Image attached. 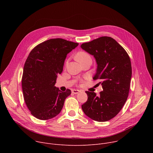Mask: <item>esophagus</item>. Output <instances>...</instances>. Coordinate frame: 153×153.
<instances>
[{
	"mask_svg": "<svg viewBox=\"0 0 153 153\" xmlns=\"http://www.w3.org/2000/svg\"><path fill=\"white\" fill-rule=\"evenodd\" d=\"M80 92V91L79 90H75V89H74V90H72V93H73V94H78V93H79Z\"/></svg>",
	"mask_w": 153,
	"mask_h": 153,
	"instance_id": "esophagus-1",
	"label": "esophagus"
}]
</instances>
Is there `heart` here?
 Masks as SVG:
<instances>
[{
  "mask_svg": "<svg viewBox=\"0 0 153 153\" xmlns=\"http://www.w3.org/2000/svg\"><path fill=\"white\" fill-rule=\"evenodd\" d=\"M88 57H90V55L85 51H79L76 55V59L79 62H81Z\"/></svg>",
  "mask_w": 153,
  "mask_h": 153,
  "instance_id": "b5f03b06",
  "label": "heart"
}]
</instances>
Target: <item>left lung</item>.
Instances as JSON below:
<instances>
[{
    "instance_id": "1",
    "label": "left lung",
    "mask_w": 153,
    "mask_h": 153,
    "mask_svg": "<svg viewBox=\"0 0 153 153\" xmlns=\"http://www.w3.org/2000/svg\"><path fill=\"white\" fill-rule=\"evenodd\" d=\"M80 47L95 57L97 68L93 79L101 80L103 89L99 95L86 91L88 100L82 105V110L94 120H110L120 112L128 96L132 74L130 58L110 37L102 36Z\"/></svg>"
}]
</instances>
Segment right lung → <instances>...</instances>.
Segmentation results:
<instances>
[{"label":"right lung","mask_w":153,"mask_h":153,"mask_svg":"<svg viewBox=\"0 0 153 153\" xmlns=\"http://www.w3.org/2000/svg\"><path fill=\"white\" fill-rule=\"evenodd\" d=\"M79 43L60 38L39 43L30 53L24 65L22 86L31 114L46 120L58 115L71 91L62 92L54 86L68 53Z\"/></svg>","instance_id":"add662e5"}]
</instances>
